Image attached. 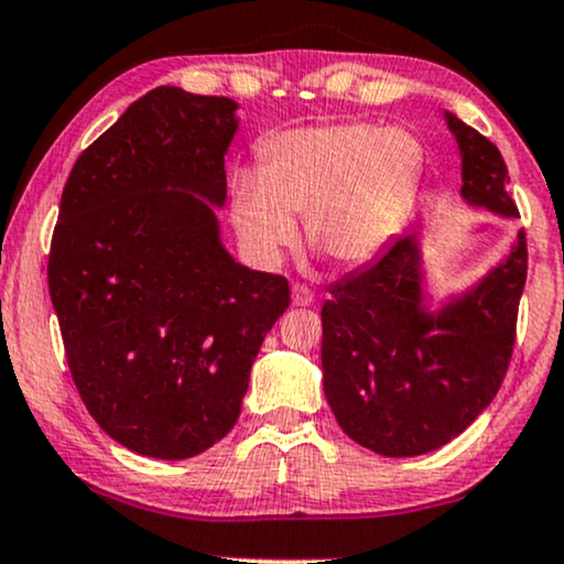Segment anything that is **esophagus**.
Returning <instances> with one entry per match:
<instances>
[{"instance_id":"34e87169","label":"esophagus","mask_w":564,"mask_h":564,"mask_svg":"<svg viewBox=\"0 0 564 564\" xmlns=\"http://www.w3.org/2000/svg\"><path fill=\"white\" fill-rule=\"evenodd\" d=\"M293 303L301 305V308H305V305L314 303V293H311V288H305V284H293Z\"/></svg>"}]
</instances>
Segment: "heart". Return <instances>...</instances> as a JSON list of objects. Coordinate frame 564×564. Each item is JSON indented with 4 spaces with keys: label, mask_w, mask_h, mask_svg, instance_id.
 <instances>
[{
    "label": "heart",
    "mask_w": 564,
    "mask_h": 564,
    "mask_svg": "<svg viewBox=\"0 0 564 564\" xmlns=\"http://www.w3.org/2000/svg\"><path fill=\"white\" fill-rule=\"evenodd\" d=\"M423 172L426 149L405 128L337 120L288 130L261 145L259 175L235 180L232 225L250 253L276 259L305 217L308 246L352 269L398 238Z\"/></svg>",
    "instance_id": "obj_1"
}]
</instances>
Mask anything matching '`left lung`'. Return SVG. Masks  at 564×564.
<instances>
[{"mask_svg":"<svg viewBox=\"0 0 564 564\" xmlns=\"http://www.w3.org/2000/svg\"><path fill=\"white\" fill-rule=\"evenodd\" d=\"M463 154V198L520 217L507 164L489 138L447 115ZM528 246L476 290L423 308L419 238L402 235L371 267L345 276L322 308L324 394L352 442L387 457L440 449L489 408L516 347Z\"/></svg>","mask_w":564,"mask_h":564,"instance_id":"1","label":"left lung"}]
</instances>
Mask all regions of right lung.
<instances>
[{"instance_id":"1","label":"right lung","mask_w":564,"mask_h":564,"mask_svg":"<svg viewBox=\"0 0 564 564\" xmlns=\"http://www.w3.org/2000/svg\"><path fill=\"white\" fill-rule=\"evenodd\" d=\"M225 96L159 86L78 156L48 295L83 405L122 447L185 460L240 415L250 366L290 305L280 274L221 248L214 206L238 120Z\"/></svg>"}]
</instances>
